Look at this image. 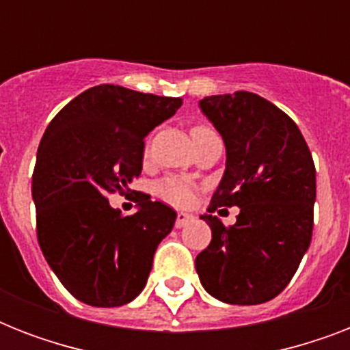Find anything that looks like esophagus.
<instances>
[{"label": "esophagus", "mask_w": 350, "mask_h": 350, "mask_svg": "<svg viewBox=\"0 0 350 350\" xmlns=\"http://www.w3.org/2000/svg\"><path fill=\"white\" fill-rule=\"evenodd\" d=\"M194 219V216L192 214H187V213H178L176 214V227L178 229H181V227H185L189 221H192Z\"/></svg>", "instance_id": "obj_1"}]
</instances>
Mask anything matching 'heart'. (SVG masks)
Masks as SVG:
<instances>
[{"mask_svg":"<svg viewBox=\"0 0 350 350\" xmlns=\"http://www.w3.org/2000/svg\"><path fill=\"white\" fill-rule=\"evenodd\" d=\"M213 131V126L205 125V123H198L192 126V134L196 132ZM196 183L181 176H167L163 180H159L156 183V194H158L163 202L176 205V207H187L194 202L196 196Z\"/></svg>","mask_w":350,"mask_h":350,"instance_id":"b5f03b06","label":"heart"}]
</instances>
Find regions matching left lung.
I'll return each instance as SVG.
<instances>
[{
  "label": "left lung",
  "instance_id": "8db88e82",
  "mask_svg": "<svg viewBox=\"0 0 350 350\" xmlns=\"http://www.w3.org/2000/svg\"><path fill=\"white\" fill-rule=\"evenodd\" d=\"M200 105L224 137L227 169L208 213L200 216L213 239L198 254V276L225 304H265L287 287L310 245L312 154L298 125L254 92L208 96ZM232 204L240 207L234 226L210 214Z\"/></svg>",
  "mask_w": 350,
  "mask_h": 350
}]
</instances>
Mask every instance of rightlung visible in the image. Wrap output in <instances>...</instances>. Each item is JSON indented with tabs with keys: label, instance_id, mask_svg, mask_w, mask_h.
Wrapping results in <instances>:
<instances>
[{
	"label": "right lung",
	"instance_id": "right-lung-1",
	"mask_svg": "<svg viewBox=\"0 0 350 350\" xmlns=\"http://www.w3.org/2000/svg\"><path fill=\"white\" fill-rule=\"evenodd\" d=\"M181 98L98 85L76 96L46 126L32 172L36 234L63 287L92 307H120L142 293L176 213L139 192L121 216L109 196L139 178L145 136L174 116Z\"/></svg>",
	"mask_w": 350,
	"mask_h": 350
}]
</instances>
